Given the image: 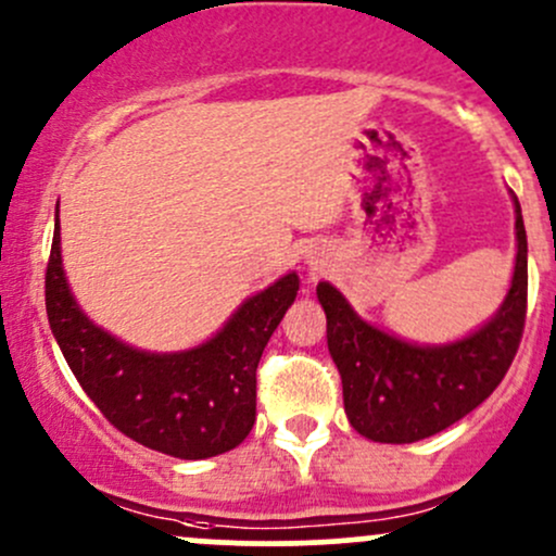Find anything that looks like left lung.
I'll use <instances>...</instances> for the list:
<instances>
[{
	"mask_svg": "<svg viewBox=\"0 0 556 556\" xmlns=\"http://www.w3.org/2000/svg\"><path fill=\"white\" fill-rule=\"evenodd\" d=\"M517 212L511 289L488 326L445 348H416L357 318L333 286L318 283L328 352L342 376L344 410L363 438L416 443L475 410L515 361L528 315V236Z\"/></svg>",
	"mask_w": 556,
	"mask_h": 556,
	"instance_id": "1",
	"label": "left lung"
}]
</instances>
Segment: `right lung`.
Listing matches in <instances>:
<instances>
[{
  "instance_id": "right-lung-1",
  "label": "right lung",
  "mask_w": 556,
  "mask_h": 556,
  "mask_svg": "<svg viewBox=\"0 0 556 556\" xmlns=\"http://www.w3.org/2000/svg\"><path fill=\"white\" fill-rule=\"evenodd\" d=\"M300 291L294 273L247 300L201 348L151 355L116 342L76 307L55 223L45 273L50 328L87 397L122 434L177 458H208L243 443L256 419V366Z\"/></svg>"
}]
</instances>
